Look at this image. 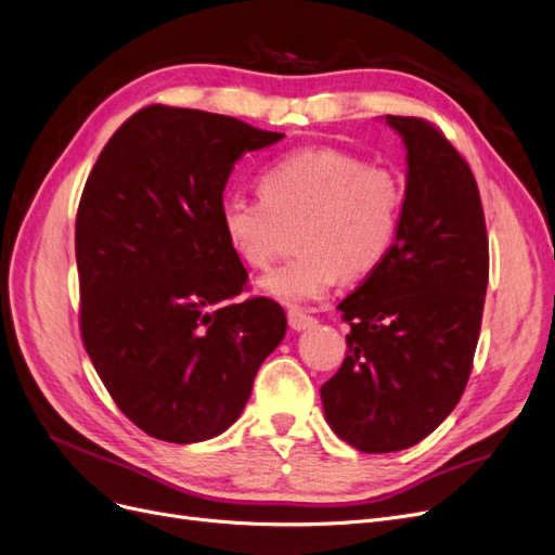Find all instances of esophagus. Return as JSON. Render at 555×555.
<instances>
[{"instance_id": "34e87169", "label": "esophagus", "mask_w": 555, "mask_h": 555, "mask_svg": "<svg viewBox=\"0 0 555 555\" xmlns=\"http://www.w3.org/2000/svg\"><path fill=\"white\" fill-rule=\"evenodd\" d=\"M286 319H289V325H292V330H309V327H314L319 321L314 319V317H309V314H305V312H300V309H289V312H286Z\"/></svg>"}]
</instances>
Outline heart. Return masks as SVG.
Masks as SVG:
<instances>
[{
	"mask_svg": "<svg viewBox=\"0 0 555 555\" xmlns=\"http://www.w3.org/2000/svg\"><path fill=\"white\" fill-rule=\"evenodd\" d=\"M259 195H230L220 228L234 255L263 269L294 232L298 257L259 278V292L284 305L321 300L332 286L378 269L393 246L403 182L391 168L364 164L339 147L286 154L259 177Z\"/></svg>",
	"mask_w": 555,
	"mask_h": 555,
	"instance_id": "obj_1",
	"label": "heart"
}]
</instances>
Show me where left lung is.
<instances>
[{
  "label": "left lung",
  "mask_w": 555,
  "mask_h": 555,
  "mask_svg": "<svg viewBox=\"0 0 555 555\" xmlns=\"http://www.w3.org/2000/svg\"><path fill=\"white\" fill-rule=\"evenodd\" d=\"M408 150L393 246L339 302L346 360L321 387L330 428L362 453L403 451L444 421L467 387L490 278L476 177L441 131L387 116Z\"/></svg>",
  "instance_id": "1"
}]
</instances>
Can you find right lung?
Wrapping results in <instances>:
<instances>
[{
	"label": "right lung",
	"instance_id": "add662e5",
	"mask_svg": "<svg viewBox=\"0 0 555 555\" xmlns=\"http://www.w3.org/2000/svg\"><path fill=\"white\" fill-rule=\"evenodd\" d=\"M282 139L152 104L88 175L75 223L81 341L114 403L154 439L193 444L228 430L284 337L275 300L230 302L248 271L220 228L236 159Z\"/></svg>",
	"mask_w": 555,
	"mask_h": 555
}]
</instances>
